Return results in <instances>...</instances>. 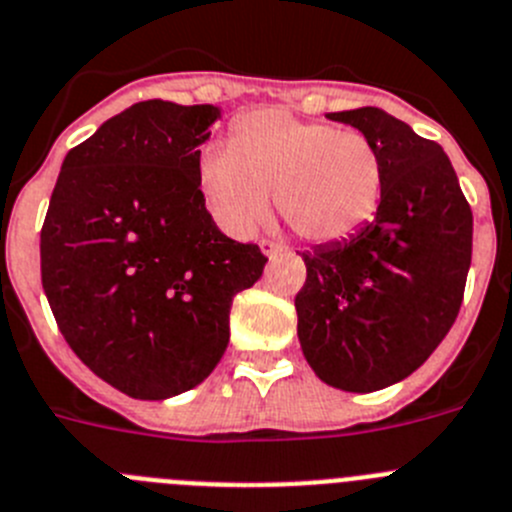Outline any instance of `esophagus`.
<instances>
[{"mask_svg":"<svg viewBox=\"0 0 512 512\" xmlns=\"http://www.w3.org/2000/svg\"><path fill=\"white\" fill-rule=\"evenodd\" d=\"M260 250L265 257H275V255H280V252H285V247L278 245V242H267V239H262Z\"/></svg>","mask_w":512,"mask_h":512,"instance_id":"obj_1","label":"esophagus"}]
</instances>
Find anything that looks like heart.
<instances>
[{
	"label": "heart",
	"mask_w": 512,
	"mask_h": 512,
	"mask_svg": "<svg viewBox=\"0 0 512 512\" xmlns=\"http://www.w3.org/2000/svg\"><path fill=\"white\" fill-rule=\"evenodd\" d=\"M199 186L232 237L255 234L275 191L293 232L324 245L352 237L375 216L382 158L362 132L267 107L234 124L232 147L211 142L201 150Z\"/></svg>",
	"instance_id": "heart-1"
}]
</instances>
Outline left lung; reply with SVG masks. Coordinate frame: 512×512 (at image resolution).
<instances>
[{
  "label": "left lung",
  "mask_w": 512,
  "mask_h": 512,
  "mask_svg": "<svg viewBox=\"0 0 512 512\" xmlns=\"http://www.w3.org/2000/svg\"><path fill=\"white\" fill-rule=\"evenodd\" d=\"M375 142L372 222L301 252L298 339L311 370L347 393L405 380L449 334L472 262V209L439 142L377 107L326 114Z\"/></svg>",
  "instance_id": "left-lung-1"
}]
</instances>
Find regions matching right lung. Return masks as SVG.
<instances>
[{
    "instance_id": "right-lung-1",
    "label": "right lung",
    "mask_w": 512,
    "mask_h": 512,
    "mask_svg": "<svg viewBox=\"0 0 512 512\" xmlns=\"http://www.w3.org/2000/svg\"><path fill=\"white\" fill-rule=\"evenodd\" d=\"M214 104L150 99L107 119L61 165L40 273L76 357L119 393L196 388L229 344V308L267 257L216 227L199 186Z\"/></svg>"
}]
</instances>
